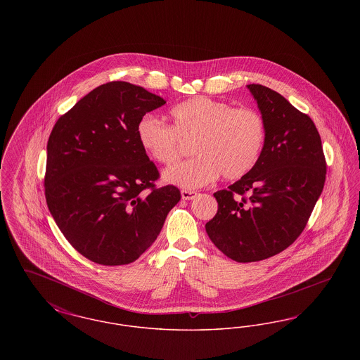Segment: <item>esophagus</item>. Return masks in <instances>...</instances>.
Segmentation results:
<instances>
[{"instance_id":"1","label":"esophagus","mask_w":360,"mask_h":360,"mask_svg":"<svg viewBox=\"0 0 360 360\" xmlns=\"http://www.w3.org/2000/svg\"><path fill=\"white\" fill-rule=\"evenodd\" d=\"M181 195H182V200L190 201V200H194V198L198 195V193H197V191H193V190H182V191H181Z\"/></svg>"}]
</instances>
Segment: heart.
Returning a JSON list of instances; mask_svg holds the SVG:
<instances>
[{
    "instance_id": "obj_1",
    "label": "heart",
    "mask_w": 360,
    "mask_h": 360,
    "mask_svg": "<svg viewBox=\"0 0 360 360\" xmlns=\"http://www.w3.org/2000/svg\"><path fill=\"white\" fill-rule=\"evenodd\" d=\"M172 125L154 115L137 122V140L156 162L170 166L182 153V141H194L195 158L165 172L166 182L184 188H197L213 182L220 174L233 181L257 165L264 148L267 129L263 116L252 108L209 97H194L176 103Z\"/></svg>"
}]
</instances>
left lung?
<instances>
[{
    "label": "left lung",
    "instance_id": "left-lung-1",
    "mask_svg": "<svg viewBox=\"0 0 360 360\" xmlns=\"http://www.w3.org/2000/svg\"><path fill=\"white\" fill-rule=\"evenodd\" d=\"M267 136L254 169L213 195L216 216L206 233L224 255L239 263L274 257L308 224L326 184L321 137L308 115L279 93L251 84Z\"/></svg>",
    "mask_w": 360,
    "mask_h": 360
}]
</instances>
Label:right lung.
<instances>
[{
	"instance_id": "1",
	"label": "right lung",
	"mask_w": 360,
	"mask_h": 360,
	"mask_svg": "<svg viewBox=\"0 0 360 360\" xmlns=\"http://www.w3.org/2000/svg\"><path fill=\"white\" fill-rule=\"evenodd\" d=\"M166 101L129 82L96 87L55 122L44 193L70 244L103 266L135 262L181 200L137 140L139 120Z\"/></svg>"
}]
</instances>
